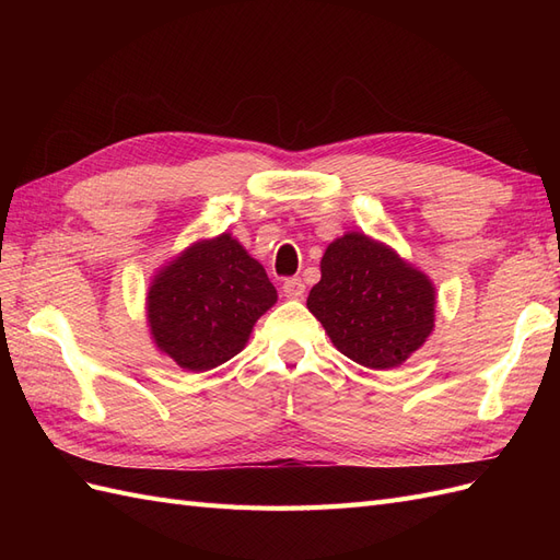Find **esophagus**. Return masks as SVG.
<instances>
[{"mask_svg": "<svg viewBox=\"0 0 560 560\" xmlns=\"http://www.w3.org/2000/svg\"><path fill=\"white\" fill-rule=\"evenodd\" d=\"M282 292L287 299H301L303 292H306V284H303L301 278H290L282 282Z\"/></svg>", "mask_w": 560, "mask_h": 560, "instance_id": "esophagus-1", "label": "esophagus"}]
</instances>
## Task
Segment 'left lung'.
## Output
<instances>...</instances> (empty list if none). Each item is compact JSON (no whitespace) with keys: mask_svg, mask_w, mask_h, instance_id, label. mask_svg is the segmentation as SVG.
I'll return each instance as SVG.
<instances>
[{"mask_svg":"<svg viewBox=\"0 0 560 560\" xmlns=\"http://www.w3.org/2000/svg\"><path fill=\"white\" fill-rule=\"evenodd\" d=\"M319 270L308 311L352 362L393 369L428 341L434 284L395 249L352 231L327 247Z\"/></svg>","mask_w":560,"mask_h":560,"instance_id":"1","label":"left lung"}]
</instances>
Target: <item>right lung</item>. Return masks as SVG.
<instances>
[{"label":"right lung","mask_w":560,"mask_h":560,"mask_svg":"<svg viewBox=\"0 0 560 560\" xmlns=\"http://www.w3.org/2000/svg\"><path fill=\"white\" fill-rule=\"evenodd\" d=\"M278 301L264 266L231 233L186 247L151 280L147 319L161 352L186 371H208L238 354Z\"/></svg>","instance_id":"add662e5"}]
</instances>
